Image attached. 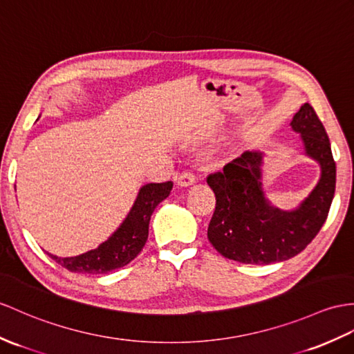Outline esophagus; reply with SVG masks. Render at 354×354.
<instances>
[{"mask_svg":"<svg viewBox=\"0 0 354 354\" xmlns=\"http://www.w3.org/2000/svg\"><path fill=\"white\" fill-rule=\"evenodd\" d=\"M195 182H196L195 174H194V172H189V171L183 172V174L178 176V178H177V185L182 186V187L192 186V185H195Z\"/></svg>","mask_w":354,"mask_h":354,"instance_id":"34e87169","label":"esophagus"}]
</instances>
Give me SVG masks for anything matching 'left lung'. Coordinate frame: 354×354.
Segmentation results:
<instances>
[{"mask_svg":"<svg viewBox=\"0 0 354 354\" xmlns=\"http://www.w3.org/2000/svg\"><path fill=\"white\" fill-rule=\"evenodd\" d=\"M291 127L300 133L308 156L322 167L320 182L299 209L282 212L267 203L261 183L263 153L245 151L223 171L207 177L216 196L207 237L230 260L245 264L286 261L313 242L327 219L336 183L329 136L309 103L292 117Z\"/></svg>","mask_w":354,"mask_h":354,"instance_id":"obj_1","label":"left lung"}]
</instances>
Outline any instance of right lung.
I'll return each mask as SVG.
<instances>
[{
	"label": "right lung",
	"instance_id": "1",
	"mask_svg": "<svg viewBox=\"0 0 354 354\" xmlns=\"http://www.w3.org/2000/svg\"><path fill=\"white\" fill-rule=\"evenodd\" d=\"M171 189V182L142 186L127 218L105 243L77 257L59 258L49 254L50 258L75 273L103 274L129 264L142 251L149 239L151 214L158 204L169 195Z\"/></svg>",
	"mask_w": 354,
	"mask_h": 354
}]
</instances>
